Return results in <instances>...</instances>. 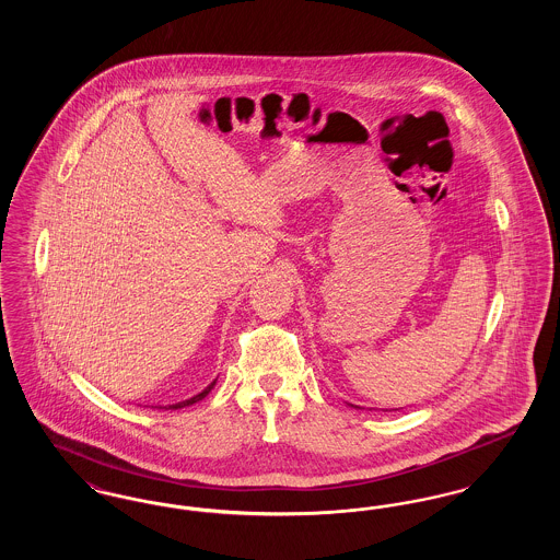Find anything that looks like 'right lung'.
<instances>
[{
	"label": "right lung",
	"instance_id": "1",
	"mask_svg": "<svg viewBox=\"0 0 560 560\" xmlns=\"http://www.w3.org/2000/svg\"><path fill=\"white\" fill-rule=\"evenodd\" d=\"M213 384H215V380H213L212 384H210L206 390H201L199 395H195V397H190V399L187 400H180V402H176V405H167L165 409H183V407H188V405H192V402H197V400L206 399V397L210 395V390H212Z\"/></svg>",
	"mask_w": 560,
	"mask_h": 560
}]
</instances>
